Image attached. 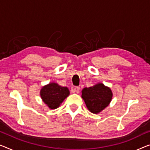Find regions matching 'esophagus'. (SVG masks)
<instances>
[{"label":"esophagus","instance_id":"esophagus-1","mask_svg":"<svg viewBox=\"0 0 150 150\" xmlns=\"http://www.w3.org/2000/svg\"><path fill=\"white\" fill-rule=\"evenodd\" d=\"M79 90H80V88H79V86H75V88H74V91H75V92L77 93H79Z\"/></svg>","mask_w":150,"mask_h":150}]
</instances>
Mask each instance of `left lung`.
I'll list each match as a JSON object with an SVG mask.
<instances>
[{
    "label": "left lung",
    "mask_w": 150,
    "mask_h": 150,
    "mask_svg": "<svg viewBox=\"0 0 150 150\" xmlns=\"http://www.w3.org/2000/svg\"><path fill=\"white\" fill-rule=\"evenodd\" d=\"M81 97L88 110L92 113L98 114L108 106L112 98V93L108 87L98 83L88 88H85L82 90Z\"/></svg>",
    "instance_id": "8db88e82"
}]
</instances>
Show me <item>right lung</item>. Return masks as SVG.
Returning <instances> with one entry per match:
<instances>
[{"mask_svg": "<svg viewBox=\"0 0 150 150\" xmlns=\"http://www.w3.org/2000/svg\"><path fill=\"white\" fill-rule=\"evenodd\" d=\"M69 95L67 88L60 86L55 83L46 85L40 91L42 100L50 109L58 108Z\"/></svg>", "mask_w": 150, "mask_h": 150, "instance_id": "1", "label": "right lung"}]
</instances>
